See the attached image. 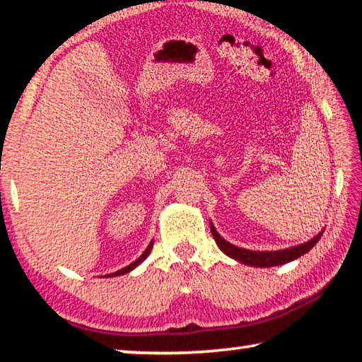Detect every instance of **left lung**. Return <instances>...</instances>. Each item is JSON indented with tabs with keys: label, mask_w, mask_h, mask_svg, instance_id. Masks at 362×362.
Listing matches in <instances>:
<instances>
[{
	"label": "left lung",
	"mask_w": 362,
	"mask_h": 362,
	"mask_svg": "<svg viewBox=\"0 0 362 362\" xmlns=\"http://www.w3.org/2000/svg\"><path fill=\"white\" fill-rule=\"evenodd\" d=\"M211 233L216 240L218 249L222 250L223 254H226L231 259H235L238 262L244 263V265H250V267H260V268H268V267H276V265H283V263L292 262L298 259L300 255H303L308 252V250L315 246V244L320 241V238L322 236V231L317 233V235L310 240L308 243L300 244V246L296 247H289V249H283V250H272V252H259V250H247L238 246H233L228 241H225L222 236L218 235L211 223Z\"/></svg>",
	"instance_id": "8db88e82"
}]
</instances>
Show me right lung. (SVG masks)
Instances as JSON below:
<instances>
[{
  "instance_id": "right-lung-1",
  "label": "right lung",
  "mask_w": 362,
  "mask_h": 362,
  "mask_svg": "<svg viewBox=\"0 0 362 362\" xmlns=\"http://www.w3.org/2000/svg\"><path fill=\"white\" fill-rule=\"evenodd\" d=\"M151 247H153V243H150L148 244V247H146L145 250H144V254L142 255H140L139 257V259L136 260V262H132L131 263V265H127V267H124V268H121V269H118V272H116V273H112V274H108V276H119V274H124V273H129L131 272V269H134V268H136L137 265H140V263H142L145 259H146V255H148L150 254V250H151ZM107 276V278H108Z\"/></svg>"
}]
</instances>
